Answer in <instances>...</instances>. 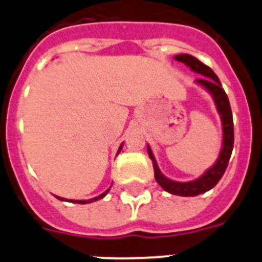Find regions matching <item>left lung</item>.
Returning <instances> with one entry per match:
<instances>
[{
    "label": "left lung",
    "instance_id": "left-lung-1",
    "mask_svg": "<svg viewBox=\"0 0 262 262\" xmlns=\"http://www.w3.org/2000/svg\"><path fill=\"white\" fill-rule=\"evenodd\" d=\"M174 59L177 61L184 62L187 67H190L191 71L196 72V73H200V75L203 76V77L196 78V82L202 85L203 88H206L212 94V97H214L215 105H216L217 111L221 114L222 124H223V147H222L221 155L217 157L216 163L202 177H200L195 181L190 182H176L166 178L165 176H163L161 172H160L159 166L156 164V160H155L149 147H148V155H149V159L152 160V164H154L155 178H156L157 184L163 187L164 190L170 194H174V195L195 196L212 189L217 182L221 181V178L223 177L224 172H226L233 148L232 111H231L228 97H227L226 92L222 88L221 81H219L217 76L215 75L214 71L210 67L203 64L202 61H200L198 59L191 56V55H187V53L177 55Z\"/></svg>",
    "mask_w": 262,
    "mask_h": 262
}]
</instances>
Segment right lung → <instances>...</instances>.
Returning <instances> with one entry per match:
<instances>
[{
  "mask_svg": "<svg viewBox=\"0 0 262 262\" xmlns=\"http://www.w3.org/2000/svg\"><path fill=\"white\" fill-rule=\"evenodd\" d=\"M120 149H122V145H120V147H119V151H118V154H119V152H120ZM110 187H111V186H110ZM108 190H110V189H107V190H106L105 193L101 194V195L96 196V198H92V200H89V201H73V200H69V202L81 203V205H84V203H89V202H94V201H98V200H101V198H103V196H105L106 194L108 193ZM57 198H59L60 201H67V200H64V198H60V196H57Z\"/></svg>",
  "mask_w": 262,
  "mask_h": 262,
  "instance_id": "obj_1",
  "label": "right lung"
}]
</instances>
